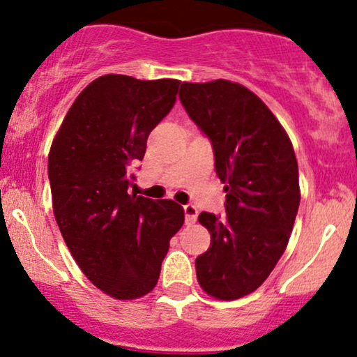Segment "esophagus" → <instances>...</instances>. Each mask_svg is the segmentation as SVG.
I'll list each match as a JSON object with an SVG mask.
<instances>
[{"instance_id":"1","label":"esophagus","mask_w":357,"mask_h":357,"mask_svg":"<svg viewBox=\"0 0 357 357\" xmlns=\"http://www.w3.org/2000/svg\"><path fill=\"white\" fill-rule=\"evenodd\" d=\"M183 213H185V223L187 225H193L197 222V217H199V210L193 205H185L183 206Z\"/></svg>"}]
</instances>
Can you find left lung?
I'll return each instance as SVG.
<instances>
[{
  "label": "left lung",
  "mask_w": 357,
  "mask_h": 357,
  "mask_svg": "<svg viewBox=\"0 0 357 357\" xmlns=\"http://www.w3.org/2000/svg\"><path fill=\"white\" fill-rule=\"evenodd\" d=\"M180 102L210 139L225 183V212L199 222L212 235L197 257V280L210 296L238 300L263 284L291 235L300 206L291 140L265 102L236 82H183Z\"/></svg>",
  "instance_id": "1"
}]
</instances>
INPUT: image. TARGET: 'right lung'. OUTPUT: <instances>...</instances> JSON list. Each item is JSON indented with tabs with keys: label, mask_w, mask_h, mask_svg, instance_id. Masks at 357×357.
Here are the masks:
<instances>
[{
	"label": "right lung",
	"mask_w": 357,
	"mask_h": 357,
	"mask_svg": "<svg viewBox=\"0 0 357 357\" xmlns=\"http://www.w3.org/2000/svg\"><path fill=\"white\" fill-rule=\"evenodd\" d=\"M177 79L107 74L74 100L52 140V210L69 252L89 281L116 300L152 291L172 236L183 225L174 200L129 193L132 165L177 100Z\"/></svg>",
	"instance_id": "1"
}]
</instances>
